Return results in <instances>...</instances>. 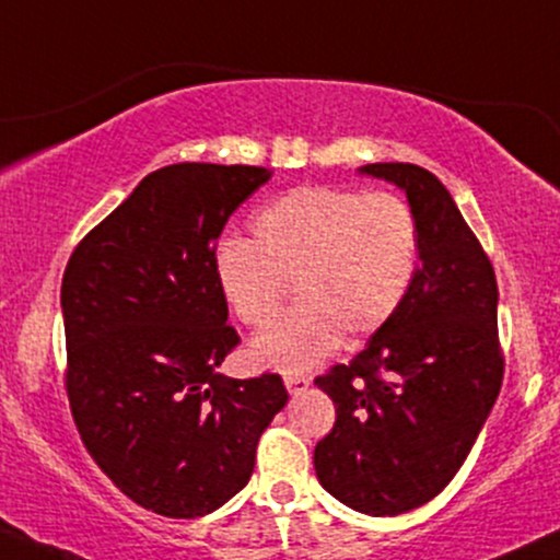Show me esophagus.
Segmentation results:
<instances>
[{
  "mask_svg": "<svg viewBox=\"0 0 560 560\" xmlns=\"http://www.w3.org/2000/svg\"><path fill=\"white\" fill-rule=\"evenodd\" d=\"M284 383H287L289 394L298 396L310 386V378H307V375H300V373H284Z\"/></svg>",
  "mask_w": 560,
  "mask_h": 560,
  "instance_id": "obj_1",
  "label": "esophagus"
}]
</instances>
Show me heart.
I'll return each mask as SVG.
<instances>
[{
    "label": "heart",
    "instance_id": "heart-1",
    "mask_svg": "<svg viewBox=\"0 0 560 560\" xmlns=\"http://www.w3.org/2000/svg\"><path fill=\"white\" fill-rule=\"evenodd\" d=\"M253 242L229 237L213 253L221 298L250 328L268 326L289 284L300 305L250 345L255 365L307 370L399 313L420 266V221L396 192L310 185L258 208Z\"/></svg>",
    "mask_w": 560,
    "mask_h": 560
}]
</instances>
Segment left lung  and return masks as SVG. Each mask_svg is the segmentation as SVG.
<instances>
[{"mask_svg": "<svg viewBox=\"0 0 560 560\" xmlns=\"http://www.w3.org/2000/svg\"><path fill=\"white\" fill-rule=\"evenodd\" d=\"M407 192L420 221L412 289L349 365L315 378L336 422L315 446V475L349 509L396 516L459 472L503 381L493 262L435 174L368 164Z\"/></svg>", "mask_w": 560, "mask_h": 560, "instance_id": "8db88e82", "label": "left lung"}]
</instances>
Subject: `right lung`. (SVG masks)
Listing matches in <instances>:
<instances>
[{"label":"right lung","mask_w":560,"mask_h":560,"mask_svg":"<svg viewBox=\"0 0 560 560\" xmlns=\"http://www.w3.org/2000/svg\"><path fill=\"white\" fill-rule=\"evenodd\" d=\"M268 179L242 164L151 172L65 268V386L78 433L106 477L153 514L224 506L289 399L276 373H215L240 345L213 279L215 242Z\"/></svg>","instance_id":"obj_1"}]
</instances>
